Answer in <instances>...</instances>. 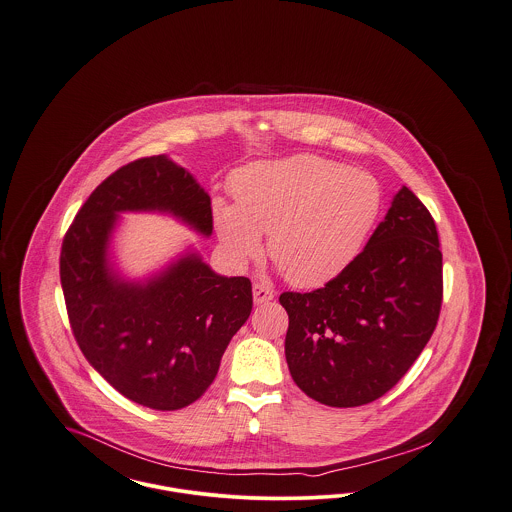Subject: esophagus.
<instances>
[{"mask_svg": "<svg viewBox=\"0 0 512 512\" xmlns=\"http://www.w3.org/2000/svg\"><path fill=\"white\" fill-rule=\"evenodd\" d=\"M274 299V292L265 284H253V301L255 305H265Z\"/></svg>", "mask_w": 512, "mask_h": 512, "instance_id": "1", "label": "esophagus"}]
</instances>
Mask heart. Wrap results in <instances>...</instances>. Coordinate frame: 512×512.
Instances as JSON below:
<instances>
[{
	"instance_id": "b5f03b06",
	"label": "heart",
	"mask_w": 512,
	"mask_h": 512,
	"mask_svg": "<svg viewBox=\"0 0 512 512\" xmlns=\"http://www.w3.org/2000/svg\"><path fill=\"white\" fill-rule=\"evenodd\" d=\"M236 205L215 203L224 253L244 265L263 249L295 286H322L365 247L380 209L382 188L365 171L317 157L293 155L247 165L232 182Z\"/></svg>"
}]
</instances>
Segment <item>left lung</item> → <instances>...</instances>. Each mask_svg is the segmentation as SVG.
I'll return each instance as SVG.
<instances>
[{"mask_svg": "<svg viewBox=\"0 0 512 512\" xmlns=\"http://www.w3.org/2000/svg\"><path fill=\"white\" fill-rule=\"evenodd\" d=\"M436 222L403 186L359 257L311 293L286 292V361L297 388L328 407L390 391L434 334L441 309Z\"/></svg>", "mask_w": 512, "mask_h": 512, "instance_id": "obj_1", "label": "left lung"}]
</instances>
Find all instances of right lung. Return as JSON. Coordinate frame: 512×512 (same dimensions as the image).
Instances as JSON below:
<instances>
[{
    "instance_id": "obj_1",
    "label": "right lung",
    "mask_w": 512,
    "mask_h": 512,
    "mask_svg": "<svg viewBox=\"0 0 512 512\" xmlns=\"http://www.w3.org/2000/svg\"><path fill=\"white\" fill-rule=\"evenodd\" d=\"M122 213L169 215L209 238L211 197L167 155L138 159L86 199L61 249V288L88 363L126 399L178 411L213 384L251 313V282L217 274L194 245L142 280L124 276L113 255Z\"/></svg>"
}]
</instances>
